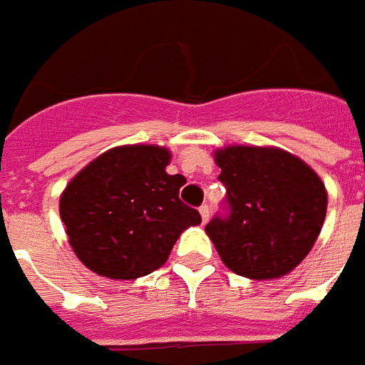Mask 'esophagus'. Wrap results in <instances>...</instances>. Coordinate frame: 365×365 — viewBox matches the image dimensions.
Listing matches in <instances>:
<instances>
[{"mask_svg": "<svg viewBox=\"0 0 365 365\" xmlns=\"http://www.w3.org/2000/svg\"><path fill=\"white\" fill-rule=\"evenodd\" d=\"M198 212H200V216H202V224H206L208 218H210V208H208V204H202V206L198 208Z\"/></svg>", "mask_w": 365, "mask_h": 365, "instance_id": "34e87169", "label": "esophagus"}]
</instances>
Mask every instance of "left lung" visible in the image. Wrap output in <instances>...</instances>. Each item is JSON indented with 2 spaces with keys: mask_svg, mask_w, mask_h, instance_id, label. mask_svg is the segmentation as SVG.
Segmentation results:
<instances>
[{
  "mask_svg": "<svg viewBox=\"0 0 365 365\" xmlns=\"http://www.w3.org/2000/svg\"><path fill=\"white\" fill-rule=\"evenodd\" d=\"M226 212L206 224L226 267L247 279L283 277L301 263L327 218V188L299 157L232 145L214 155Z\"/></svg>",
  "mask_w": 365,
  "mask_h": 365,
  "instance_id": "1",
  "label": "left lung"
}]
</instances>
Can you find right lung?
<instances>
[{
	"instance_id": "right-lung-1",
	"label": "right lung",
	"mask_w": 365,
	"mask_h": 365,
	"mask_svg": "<svg viewBox=\"0 0 365 365\" xmlns=\"http://www.w3.org/2000/svg\"><path fill=\"white\" fill-rule=\"evenodd\" d=\"M157 145L106 151L64 188L61 220L78 259L98 275L137 279L159 269L178 236L202 218L180 202L182 175Z\"/></svg>"
}]
</instances>
